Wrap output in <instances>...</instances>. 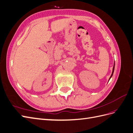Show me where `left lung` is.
<instances>
[{
    "label": "left lung",
    "mask_w": 133,
    "mask_h": 133,
    "mask_svg": "<svg viewBox=\"0 0 133 133\" xmlns=\"http://www.w3.org/2000/svg\"><path fill=\"white\" fill-rule=\"evenodd\" d=\"M114 70V66H113V69H112V74H111V76H110V79L111 78V76H112V74H113ZM110 79H109V80H110Z\"/></svg>",
    "instance_id": "1"
}]
</instances>
